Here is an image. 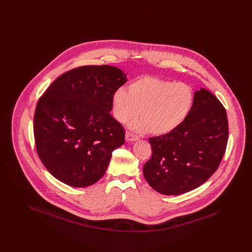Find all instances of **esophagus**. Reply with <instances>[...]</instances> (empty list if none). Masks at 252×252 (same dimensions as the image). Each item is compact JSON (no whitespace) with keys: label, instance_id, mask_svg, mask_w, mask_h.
Wrapping results in <instances>:
<instances>
[{"label":"esophagus","instance_id":"1","mask_svg":"<svg viewBox=\"0 0 252 252\" xmlns=\"http://www.w3.org/2000/svg\"><path fill=\"white\" fill-rule=\"evenodd\" d=\"M138 140H139L138 136H135V135H133L132 133H129V132L126 133V142H135V141H138Z\"/></svg>","mask_w":252,"mask_h":252}]
</instances>
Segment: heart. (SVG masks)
I'll list each match as a JSON object with an SVG mask.
<instances>
[{"label":"heart","instance_id":"heart-1","mask_svg":"<svg viewBox=\"0 0 252 252\" xmlns=\"http://www.w3.org/2000/svg\"><path fill=\"white\" fill-rule=\"evenodd\" d=\"M116 120L126 124L139 116L132 128L148 130L153 135L174 131L187 119L193 105V92L189 85L156 77H143L129 85L128 91L119 88L111 99Z\"/></svg>","mask_w":252,"mask_h":252}]
</instances>
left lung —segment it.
I'll list each match as a JSON object with an SVG mask.
<instances>
[{
  "instance_id": "left-lung-1",
  "label": "left lung",
  "mask_w": 252,
  "mask_h": 252,
  "mask_svg": "<svg viewBox=\"0 0 252 252\" xmlns=\"http://www.w3.org/2000/svg\"><path fill=\"white\" fill-rule=\"evenodd\" d=\"M226 109L208 90L193 95L187 119L174 131L149 138L152 157L143 168L157 192L178 195L202 185L217 170L228 143Z\"/></svg>"
}]
</instances>
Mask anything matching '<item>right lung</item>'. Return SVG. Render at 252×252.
Instances as JSON below:
<instances>
[{"label": "right lung", "instance_id": "right-lung-1", "mask_svg": "<svg viewBox=\"0 0 252 252\" xmlns=\"http://www.w3.org/2000/svg\"><path fill=\"white\" fill-rule=\"evenodd\" d=\"M126 73L109 66H82L61 74L37 102L34 135L37 154L57 180L72 187L94 184L125 129L111 115L113 94Z\"/></svg>", "mask_w": 252, "mask_h": 252}]
</instances>
